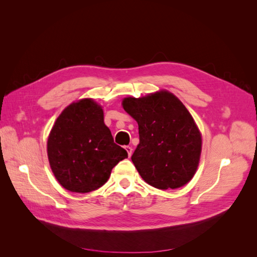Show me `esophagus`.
Returning <instances> with one entry per match:
<instances>
[{
	"mask_svg": "<svg viewBox=\"0 0 257 257\" xmlns=\"http://www.w3.org/2000/svg\"><path fill=\"white\" fill-rule=\"evenodd\" d=\"M125 150H126V152L128 154V157H131L132 153H133V148H132L131 146H125Z\"/></svg>",
	"mask_w": 257,
	"mask_h": 257,
	"instance_id": "esophagus-1",
	"label": "esophagus"
}]
</instances>
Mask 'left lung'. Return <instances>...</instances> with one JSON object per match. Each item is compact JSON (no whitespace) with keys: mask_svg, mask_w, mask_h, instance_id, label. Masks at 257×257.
<instances>
[{"mask_svg":"<svg viewBox=\"0 0 257 257\" xmlns=\"http://www.w3.org/2000/svg\"><path fill=\"white\" fill-rule=\"evenodd\" d=\"M122 105L138 123L132 162L144 180L160 190L188 183L198 166L201 136L185 106L167 91L126 97Z\"/></svg>","mask_w":257,"mask_h":257,"instance_id":"obj_1","label":"left lung"}]
</instances>
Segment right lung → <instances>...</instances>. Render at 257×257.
Returning a JSON list of instances; mask_svg holds the SVG:
<instances>
[{
  "mask_svg": "<svg viewBox=\"0 0 257 257\" xmlns=\"http://www.w3.org/2000/svg\"><path fill=\"white\" fill-rule=\"evenodd\" d=\"M47 152L52 173L66 190L88 193L104 185L111 169L127 158L91 98L66 107L50 132Z\"/></svg>",
  "mask_w": 257,
  "mask_h": 257,
  "instance_id": "add662e5",
  "label": "right lung"
}]
</instances>
